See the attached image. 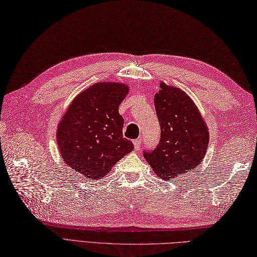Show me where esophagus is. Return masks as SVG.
Segmentation results:
<instances>
[{"label":"esophagus","mask_w":257,"mask_h":257,"mask_svg":"<svg viewBox=\"0 0 257 257\" xmlns=\"http://www.w3.org/2000/svg\"><path fill=\"white\" fill-rule=\"evenodd\" d=\"M134 145H135V150L137 152H139L140 148H141V141L140 140H135L134 141Z\"/></svg>","instance_id":"34e87169"}]
</instances>
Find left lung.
Listing matches in <instances>:
<instances>
[{
	"instance_id": "8db88e82",
	"label": "left lung",
	"mask_w": 257,
	"mask_h": 257,
	"mask_svg": "<svg viewBox=\"0 0 257 257\" xmlns=\"http://www.w3.org/2000/svg\"><path fill=\"white\" fill-rule=\"evenodd\" d=\"M161 136L153 152L143 156L163 180L192 171L203 161L209 132L197 106L184 90L161 82L154 98Z\"/></svg>"
}]
</instances>
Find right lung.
<instances>
[{"label": "right lung", "mask_w": 257, "mask_h": 257, "mask_svg": "<svg viewBox=\"0 0 257 257\" xmlns=\"http://www.w3.org/2000/svg\"><path fill=\"white\" fill-rule=\"evenodd\" d=\"M126 84L98 82L73 99L57 126L56 142L66 164L86 178L100 179L134 150L122 137L118 106Z\"/></svg>", "instance_id": "obj_1"}]
</instances>
